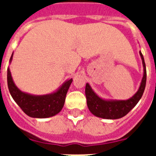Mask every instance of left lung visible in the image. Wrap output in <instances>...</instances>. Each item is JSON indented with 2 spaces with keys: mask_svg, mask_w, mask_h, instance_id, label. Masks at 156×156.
Segmentation results:
<instances>
[{
  "mask_svg": "<svg viewBox=\"0 0 156 156\" xmlns=\"http://www.w3.org/2000/svg\"><path fill=\"white\" fill-rule=\"evenodd\" d=\"M143 66V76L138 91L131 98L126 100H104L100 97L90 87L89 83L86 84L87 104L90 112L95 116L104 119H119L125 116L135 107L144 92L147 82V70L144 58L141 51L139 52Z\"/></svg>",
  "mask_w": 156,
  "mask_h": 156,
  "instance_id": "left-lung-1",
  "label": "left lung"
}]
</instances>
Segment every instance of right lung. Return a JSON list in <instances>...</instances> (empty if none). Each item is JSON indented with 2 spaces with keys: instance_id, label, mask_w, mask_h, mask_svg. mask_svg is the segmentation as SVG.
I'll use <instances>...</instances> for the list:
<instances>
[{
  "instance_id": "1",
  "label": "right lung",
  "mask_w": 156,
  "mask_h": 156,
  "mask_svg": "<svg viewBox=\"0 0 156 156\" xmlns=\"http://www.w3.org/2000/svg\"><path fill=\"white\" fill-rule=\"evenodd\" d=\"M13 55V53L9 60L10 63ZM72 82V78L66 80L56 91L51 94L31 95L23 92L17 87L9 69H7V83L11 96L27 116L34 118H47L59 113L63 108L66 94Z\"/></svg>"
}]
</instances>
